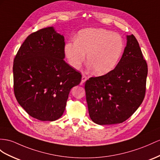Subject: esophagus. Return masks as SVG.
<instances>
[{
    "instance_id": "1",
    "label": "esophagus",
    "mask_w": 160,
    "mask_h": 160,
    "mask_svg": "<svg viewBox=\"0 0 160 160\" xmlns=\"http://www.w3.org/2000/svg\"><path fill=\"white\" fill-rule=\"evenodd\" d=\"M87 80V76L86 75H84V74H83L82 75V81H81V84H83L85 82H86V80Z\"/></svg>"
}]
</instances>
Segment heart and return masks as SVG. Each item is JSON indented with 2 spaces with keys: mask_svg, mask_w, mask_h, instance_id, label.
<instances>
[{
  "mask_svg": "<svg viewBox=\"0 0 160 160\" xmlns=\"http://www.w3.org/2000/svg\"><path fill=\"white\" fill-rule=\"evenodd\" d=\"M124 41L119 34L104 29L88 28L80 31L74 42L65 45L64 52L69 65L81 67L86 60L93 72L108 73L116 68L124 51Z\"/></svg>",
  "mask_w": 160,
  "mask_h": 160,
  "instance_id": "1",
  "label": "heart"
}]
</instances>
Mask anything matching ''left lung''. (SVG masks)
Segmentation results:
<instances>
[{
  "label": "left lung",
  "instance_id": "1",
  "mask_svg": "<svg viewBox=\"0 0 160 160\" xmlns=\"http://www.w3.org/2000/svg\"><path fill=\"white\" fill-rule=\"evenodd\" d=\"M148 68L137 38L127 36V44L116 67L105 75L86 81L88 113L97 124L126 121L144 99Z\"/></svg>",
  "mask_w": 160,
  "mask_h": 160
}]
</instances>
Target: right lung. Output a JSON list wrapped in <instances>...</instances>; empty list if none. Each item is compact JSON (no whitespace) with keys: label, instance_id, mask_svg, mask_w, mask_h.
I'll return each instance as SVG.
<instances>
[{"label":"right lung","instance_id":"add662e5","mask_svg":"<svg viewBox=\"0 0 160 160\" xmlns=\"http://www.w3.org/2000/svg\"><path fill=\"white\" fill-rule=\"evenodd\" d=\"M63 36L52 27L28 36L13 61L16 99L32 118L55 121L63 115L70 89L81 82V73L64 61Z\"/></svg>","mask_w":160,"mask_h":160}]
</instances>
